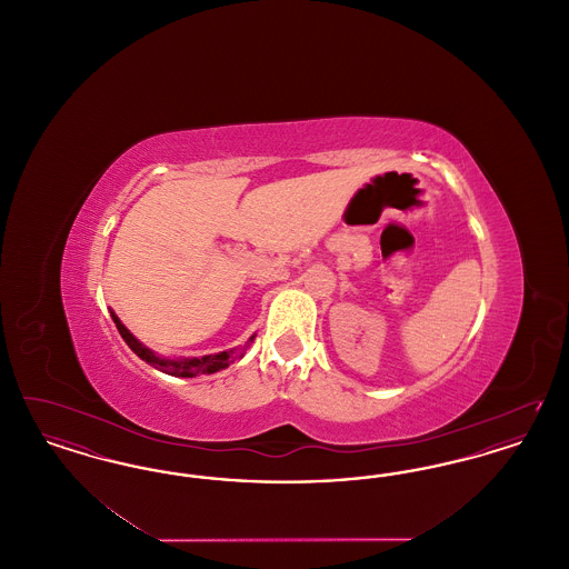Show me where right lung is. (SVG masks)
I'll use <instances>...</instances> for the list:
<instances>
[{
	"instance_id": "right-lung-1",
	"label": "right lung",
	"mask_w": 569,
	"mask_h": 569,
	"mask_svg": "<svg viewBox=\"0 0 569 569\" xmlns=\"http://www.w3.org/2000/svg\"><path fill=\"white\" fill-rule=\"evenodd\" d=\"M110 318H112V322L117 326L119 335L123 337V341L130 346V350L140 360H144L147 365H151L153 369L162 371L166 376H174V378H196V376L217 373V371L230 367L234 360H241L244 352H247V348L256 339V335H251L249 341L244 343V348H239V350L234 348V350H228V352L209 353V356H202V358H198V356H193V358H166V356H160V353L149 350L147 346H142L134 335L126 326L121 325V320L114 316V311H110Z\"/></svg>"
}]
</instances>
